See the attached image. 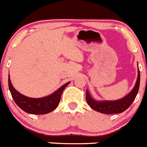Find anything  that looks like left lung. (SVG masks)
I'll use <instances>...</instances> for the list:
<instances>
[{
	"instance_id": "8db88e82",
	"label": "left lung",
	"mask_w": 147,
	"mask_h": 147,
	"mask_svg": "<svg viewBox=\"0 0 147 147\" xmlns=\"http://www.w3.org/2000/svg\"><path fill=\"white\" fill-rule=\"evenodd\" d=\"M140 85V71L138 66V77L134 87L131 92L128 93L121 99L116 100H96L94 99L86 90V98L87 103L92 109L97 112L105 114L122 113L126 111L136 99V96L138 92Z\"/></svg>"
}]
</instances>
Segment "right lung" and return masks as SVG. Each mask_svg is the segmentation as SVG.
<instances>
[{
    "instance_id": "obj_1",
    "label": "right lung",
    "mask_w": 147,
    "mask_h": 147,
    "mask_svg": "<svg viewBox=\"0 0 147 147\" xmlns=\"http://www.w3.org/2000/svg\"><path fill=\"white\" fill-rule=\"evenodd\" d=\"M9 88L14 102L22 111L31 114H46L57 108L61 100V96L64 88L69 85L68 83L61 86L55 92L48 96L40 98L28 97L18 92L12 86L9 75Z\"/></svg>"
}]
</instances>
